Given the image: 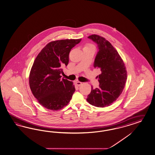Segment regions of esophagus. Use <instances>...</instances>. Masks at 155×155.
I'll return each instance as SVG.
<instances>
[{
	"mask_svg": "<svg viewBox=\"0 0 155 155\" xmlns=\"http://www.w3.org/2000/svg\"><path fill=\"white\" fill-rule=\"evenodd\" d=\"M76 84L78 85V86H80L81 84H82V83L81 82H80V81H76Z\"/></svg>",
	"mask_w": 155,
	"mask_h": 155,
	"instance_id": "obj_1",
	"label": "esophagus"
}]
</instances>
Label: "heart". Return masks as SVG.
I'll use <instances>...</instances> for the list:
<instances>
[{
	"instance_id": "heart-1",
	"label": "heart",
	"mask_w": 155,
	"mask_h": 155,
	"mask_svg": "<svg viewBox=\"0 0 155 155\" xmlns=\"http://www.w3.org/2000/svg\"><path fill=\"white\" fill-rule=\"evenodd\" d=\"M91 47H94V46L91 44H85L84 46L83 49H86V48H91Z\"/></svg>"
}]
</instances>
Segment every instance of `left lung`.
<instances>
[{
  "mask_svg": "<svg viewBox=\"0 0 155 155\" xmlns=\"http://www.w3.org/2000/svg\"><path fill=\"white\" fill-rule=\"evenodd\" d=\"M98 44L99 51L95 57L94 67L102 72L99 75V87L93 89L87 95V102L95 107H108L116 101L123 91L127 71L123 60L112 44L102 36H89Z\"/></svg>",
  "mask_w": 155,
  "mask_h": 155,
  "instance_id": "left-lung-1",
  "label": "left lung"
}]
</instances>
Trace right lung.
<instances>
[{"mask_svg": "<svg viewBox=\"0 0 155 155\" xmlns=\"http://www.w3.org/2000/svg\"><path fill=\"white\" fill-rule=\"evenodd\" d=\"M79 39L53 41L36 57L29 75V85L34 96L41 106L53 111L68 105L75 91L72 81L61 79L62 68L68 66L72 48Z\"/></svg>", "mask_w": 155, "mask_h": 155, "instance_id": "add662e5", "label": "right lung"}]
</instances>
